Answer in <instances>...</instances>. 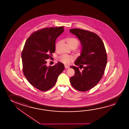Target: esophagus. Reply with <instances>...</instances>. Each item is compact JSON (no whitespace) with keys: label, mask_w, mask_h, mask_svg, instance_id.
Returning a JSON list of instances; mask_svg holds the SVG:
<instances>
[{"label":"esophagus","mask_w":129,"mask_h":129,"mask_svg":"<svg viewBox=\"0 0 129 129\" xmlns=\"http://www.w3.org/2000/svg\"><path fill=\"white\" fill-rule=\"evenodd\" d=\"M65 68L66 69H68V68H69V67L68 66H67L65 65Z\"/></svg>","instance_id":"esophagus-1"}]
</instances>
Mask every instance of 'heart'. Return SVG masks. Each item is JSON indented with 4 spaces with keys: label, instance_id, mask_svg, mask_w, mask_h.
<instances>
[{
    "label": "heart",
    "instance_id": "1",
    "mask_svg": "<svg viewBox=\"0 0 129 129\" xmlns=\"http://www.w3.org/2000/svg\"><path fill=\"white\" fill-rule=\"evenodd\" d=\"M66 41L68 43L69 46H70L72 45H76L77 46H78L79 44V41L78 40L74 38H68L66 40ZM59 42L57 43L56 44V48H57L58 45L59 44ZM72 57L68 55H62L60 57V61L63 63L65 64L68 65L70 63V62L72 61Z\"/></svg>",
    "mask_w": 129,
    "mask_h": 129
}]
</instances>
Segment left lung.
Here are the masks:
<instances>
[{
  "label": "left lung",
  "mask_w": 129,
  "mask_h": 129,
  "mask_svg": "<svg viewBox=\"0 0 129 129\" xmlns=\"http://www.w3.org/2000/svg\"><path fill=\"white\" fill-rule=\"evenodd\" d=\"M70 32L80 41V55L77 58L74 66V76L70 79L72 86L76 90L86 91L99 82L103 76L107 63V56L104 43L97 34L80 29H72Z\"/></svg>",
  "instance_id": "8db88e82"
}]
</instances>
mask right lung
Returning a JSON list of instances; mask_svg holds the SVG:
<instances>
[{"mask_svg": "<svg viewBox=\"0 0 129 129\" xmlns=\"http://www.w3.org/2000/svg\"><path fill=\"white\" fill-rule=\"evenodd\" d=\"M63 31V26L45 28L33 33L25 42L21 54L24 75L33 86L41 91L51 89L64 69L60 62L52 67L46 64V60L55 52L57 38Z\"/></svg>", "mask_w": 129, "mask_h": 129, "instance_id": "obj_1", "label": "right lung"}]
</instances>
